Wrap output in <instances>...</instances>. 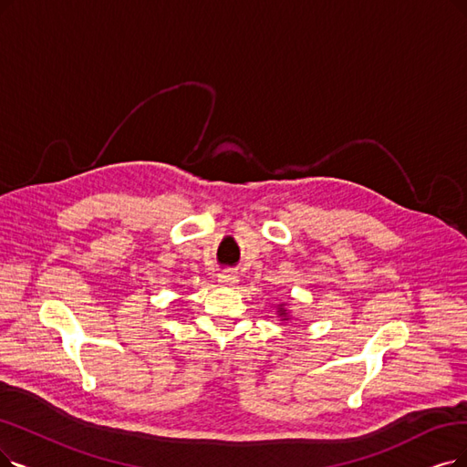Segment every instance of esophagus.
Here are the masks:
<instances>
[{
  "label": "esophagus",
  "mask_w": 467,
  "mask_h": 467,
  "mask_svg": "<svg viewBox=\"0 0 467 467\" xmlns=\"http://www.w3.org/2000/svg\"><path fill=\"white\" fill-rule=\"evenodd\" d=\"M239 284V277L234 272H222L218 275V285L220 287H235Z\"/></svg>",
  "instance_id": "obj_1"
}]
</instances>
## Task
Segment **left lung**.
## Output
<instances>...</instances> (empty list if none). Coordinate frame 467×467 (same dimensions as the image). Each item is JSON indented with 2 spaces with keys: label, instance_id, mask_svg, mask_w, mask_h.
Masks as SVG:
<instances>
[{
  "label": "left lung",
  "instance_id": "obj_1",
  "mask_svg": "<svg viewBox=\"0 0 467 467\" xmlns=\"http://www.w3.org/2000/svg\"><path fill=\"white\" fill-rule=\"evenodd\" d=\"M275 312H277V318L282 322H289L291 316H289V310H285V305H277L275 306Z\"/></svg>",
  "mask_w": 467,
  "mask_h": 467
}]
</instances>
